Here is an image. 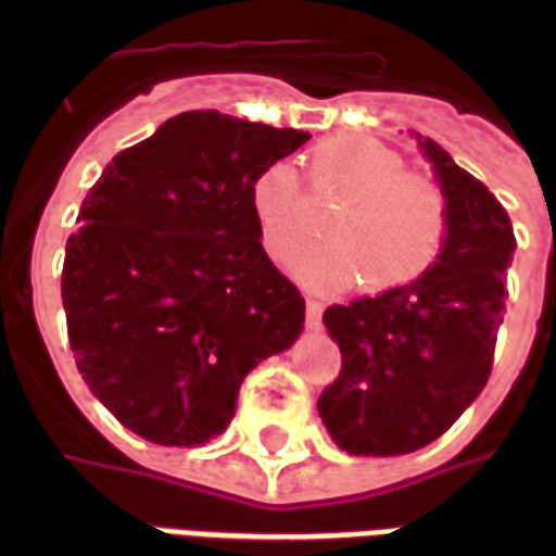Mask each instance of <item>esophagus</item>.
I'll use <instances>...</instances> for the list:
<instances>
[{
  "label": "esophagus",
  "instance_id": "obj_1",
  "mask_svg": "<svg viewBox=\"0 0 556 556\" xmlns=\"http://www.w3.org/2000/svg\"><path fill=\"white\" fill-rule=\"evenodd\" d=\"M320 317H323V303H317V300H305V320H308L312 329L320 326Z\"/></svg>",
  "mask_w": 556,
  "mask_h": 556
}]
</instances>
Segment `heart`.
Wrapping results in <instances>:
<instances>
[{
	"label": "heart",
	"mask_w": 556,
	"mask_h": 556,
	"mask_svg": "<svg viewBox=\"0 0 556 556\" xmlns=\"http://www.w3.org/2000/svg\"><path fill=\"white\" fill-rule=\"evenodd\" d=\"M308 181L323 210H338L334 242L294 262V277L314 291H340L361 282L366 294L413 286L447 248L450 195L427 173L366 135L326 138L308 155ZM262 251L286 265L320 230L294 167L270 164L251 187Z\"/></svg>",
	"instance_id": "1"
}]
</instances>
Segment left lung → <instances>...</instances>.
Returning <instances> with one entry per match:
<instances>
[{"label":"left lung","mask_w":556,"mask_h":556,"mask_svg":"<svg viewBox=\"0 0 556 556\" xmlns=\"http://www.w3.org/2000/svg\"><path fill=\"white\" fill-rule=\"evenodd\" d=\"M450 195L447 248L413 286L331 305L340 375L317 409L349 456H401L456 424L491 378L517 236L496 195L432 138L421 141Z\"/></svg>","instance_id":"8db88e82"}]
</instances>
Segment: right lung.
<instances>
[{
    "mask_svg": "<svg viewBox=\"0 0 556 556\" xmlns=\"http://www.w3.org/2000/svg\"><path fill=\"white\" fill-rule=\"evenodd\" d=\"M305 141L185 112L86 192L60 286L68 343L94 397L141 439H216L244 375L300 338L305 300L262 251L251 187Z\"/></svg>",
    "mask_w": 556,
    "mask_h": 556,
    "instance_id": "add662e5",
    "label": "right lung"
}]
</instances>
